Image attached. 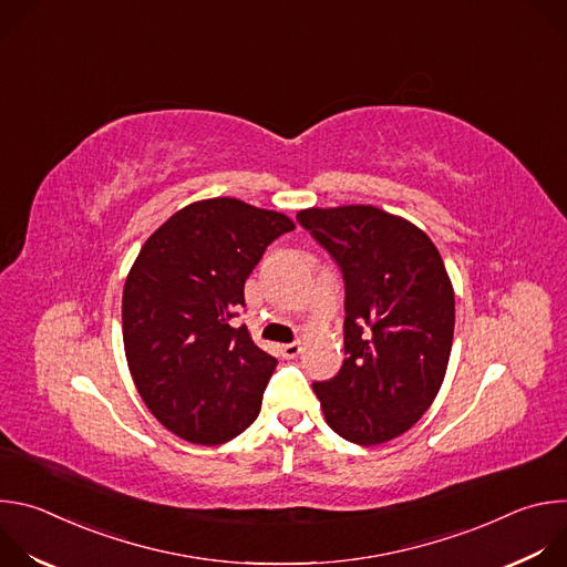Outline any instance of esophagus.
I'll use <instances>...</instances> for the list:
<instances>
[{
  "label": "esophagus",
  "mask_w": 567,
  "mask_h": 567,
  "mask_svg": "<svg viewBox=\"0 0 567 567\" xmlns=\"http://www.w3.org/2000/svg\"><path fill=\"white\" fill-rule=\"evenodd\" d=\"M300 343H287V346H282V357L285 359H296L298 354H300Z\"/></svg>",
  "instance_id": "1"
}]
</instances>
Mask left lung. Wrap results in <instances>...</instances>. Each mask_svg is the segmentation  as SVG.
<instances>
[{
	"label": "left lung",
	"mask_w": 567,
	"mask_h": 567,
	"mask_svg": "<svg viewBox=\"0 0 567 567\" xmlns=\"http://www.w3.org/2000/svg\"><path fill=\"white\" fill-rule=\"evenodd\" d=\"M296 219L343 271L346 361L313 392L334 433L374 446L406 433L437 396L455 293L431 237L377 206L305 208Z\"/></svg>",
	"instance_id": "8db88e82"
}]
</instances>
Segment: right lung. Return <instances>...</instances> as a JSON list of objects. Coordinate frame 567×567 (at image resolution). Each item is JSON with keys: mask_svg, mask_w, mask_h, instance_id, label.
<instances>
[{"mask_svg": "<svg viewBox=\"0 0 567 567\" xmlns=\"http://www.w3.org/2000/svg\"><path fill=\"white\" fill-rule=\"evenodd\" d=\"M285 215L235 197L184 206L141 247L123 289V346L147 411L177 437L215 446L247 431L278 361L247 326L245 282Z\"/></svg>", "mask_w": 567, "mask_h": 567, "instance_id": "obj_1", "label": "right lung"}]
</instances>
